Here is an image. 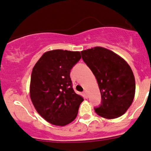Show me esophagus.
Segmentation results:
<instances>
[{"label":"esophagus","mask_w":151,"mask_h":151,"mask_svg":"<svg viewBox=\"0 0 151 151\" xmlns=\"http://www.w3.org/2000/svg\"><path fill=\"white\" fill-rule=\"evenodd\" d=\"M83 93H84V96H85V98H88V93H87V91H84Z\"/></svg>","instance_id":"34e87169"}]
</instances>
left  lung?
<instances>
[{
    "instance_id": "obj_1",
    "label": "left lung",
    "mask_w": 151,
    "mask_h": 151,
    "mask_svg": "<svg viewBox=\"0 0 151 151\" xmlns=\"http://www.w3.org/2000/svg\"><path fill=\"white\" fill-rule=\"evenodd\" d=\"M82 58L96 76L102 103L96 113L106 119H115L127 112L135 93L133 71L125 60L101 47L81 51Z\"/></svg>"
}]
</instances>
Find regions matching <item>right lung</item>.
I'll return each instance as SVG.
<instances>
[{"instance_id": "add662e5", "label": "right lung", "mask_w": 151, "mask_h": 151, "mask_svg": "<svg viewBox=\"0 0 151 151\" xmlns=\"http://www.w3.org/2000/svg\"><path fill=\"white\" fill-rule=\"evenodd\" d=\"M81 58L80 51L62 49L43 53L33 68L31 100L41 117L51 124H69L76 119L83 98L72 88L71 68Z\"/></svg>"}]
</instances>
